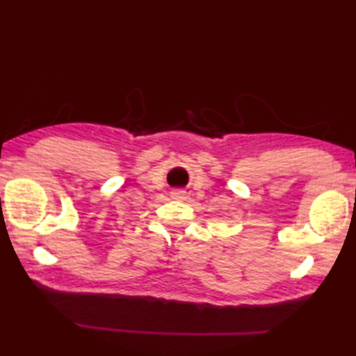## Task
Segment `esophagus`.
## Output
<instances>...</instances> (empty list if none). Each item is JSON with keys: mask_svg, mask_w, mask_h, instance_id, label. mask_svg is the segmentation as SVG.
Returning a JSON list of instances; mask_svg holds the SVG:
<instances>
[{"mask_svg": "<svg viewBox=\"0 0 356 356\" xmlns=\"http://www.w3.org/2000/svg\"><path fill=\"white\" fill-rule=\"evenodd\" d=\"M188 195V190H172L171 191V197L176 200H185Z\"/></svg>", "mask_w": 356, "mask_h": 356, "instance_id": "1", "label": "esophagus"}]
</instances>
